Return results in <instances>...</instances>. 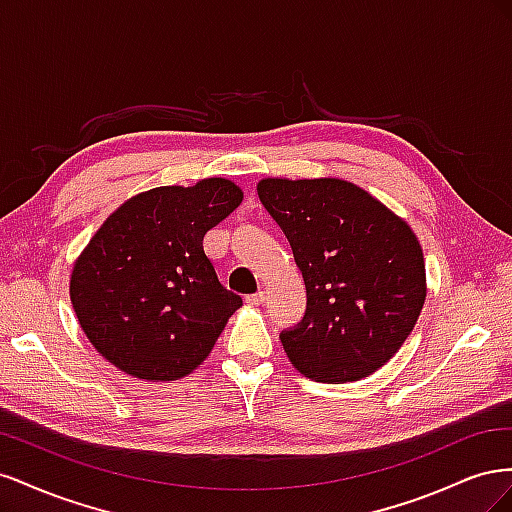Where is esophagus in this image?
<instances>
[{"label":"esophagus","mask_w":512,"mask_h":512,"mask_svg":"<svg viewBox=\"0 0 512 512\" xmlns=\"http://www.w3.org/2000/svg\"><path fill=\"white\" fill-rule=\"evenodd\" d=\"M262 301H265V292H262V290H258L254 294H247V297H245V303H250V305H260Z\"/></svg>","instance_id":"1"}]
</instances>
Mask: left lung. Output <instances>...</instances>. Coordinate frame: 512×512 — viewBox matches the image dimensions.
<instances>
[{
  "instance_id": "left-lung-1",
  "label": "left lung",
  "mask_w": 512,
  "mask_h": 512,
  "mask_svg": "<svg viewBox=\"0 0 512 512\" xmlns=\"http://www.w3.org/2000/svg\"><path fill=\"white\" fill-rule=\"evenodd\" d=\"M258 196L307 290L303 320L280 335L290 363L316 382L371 376L406 342L425 303L412 228L342 179H262Z\"/></svg>"
}]
</instances>
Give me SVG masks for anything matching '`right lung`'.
Wrapping results in <instances>:
<instances>
[{
	"label": "right lung",
	"instance_id": "obj_1",
	"mask_svg": "<svg viewBox=\"0 0 512 512\" xmlns=\"http://www.w3.org/2000/svg\"><path fill=\"white\" fill-rule=\"evenodd\" d=\"M243 192L222 177L126 200L91 237L70 277L81 329L108 363L143 380H177L203 363L241 297L203 250Z\"/></svg>",
	"mask_w": 512,
	"mask_h": 512
}]
</instances>
